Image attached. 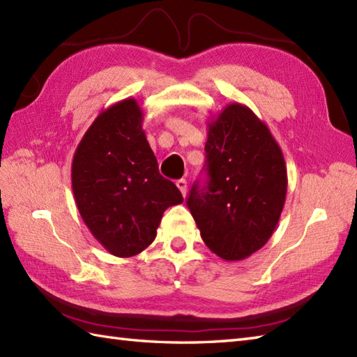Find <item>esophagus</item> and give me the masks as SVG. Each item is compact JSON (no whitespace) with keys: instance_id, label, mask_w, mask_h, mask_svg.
<instances>
[{"instance_id":"obj_1","label":"esophagus","mask_w":357,"mask_h":357,"mask_svg":"<svg viewBox=\"0 0 357 357\" xmlns=\"http://www.w3.org/2000/svg\"><path fill=\"white\" fill-rule=\"evenodd\" d=\"M176 187L181 190V193H183V196H185V193H187V181L185 179H178Z\"/></svg>"}]
</instances>
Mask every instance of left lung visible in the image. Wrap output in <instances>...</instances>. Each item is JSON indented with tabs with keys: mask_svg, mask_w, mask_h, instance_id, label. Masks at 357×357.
<instances>
[{
	"mask_svg": "<svg viewBox=\"0 0 357 357\" xmlns=\"http://www.w3.org/2000/svg\"><path fill=\"white\" fill-rule=\"evenodd\" d=\"M207 183H196L187 206L206 245L225 261H242L275 231L287 195L282 150L267 124L231 102L208 123Z\"/></svg>",
	"mask_w": 357,
	"mask_h": 357,
	"instance_id": "1",
	"label": "left lung"
}]
</instances>
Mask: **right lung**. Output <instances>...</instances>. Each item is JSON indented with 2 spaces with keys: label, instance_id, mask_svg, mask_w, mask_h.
Instances as JSON below:
<instances>
[{
  "label": "right lung",
  "instance_id": "right-lung-1",
  "mask_svg": "<svg viewBox=\"0 0 357 357\" xmlns=\"http://www.w3.org/2000/svg\"><path fill=\"white\" fill-rule=\"evenodd\" d=\"M72 190L90 233L118 257L146 250L164 211L184 201L159 174L135 98L102 110L87 128L73 155Z\"/></svg>",
  "mask_w": 357,
  "mask_h": 357
}]
</instances>
